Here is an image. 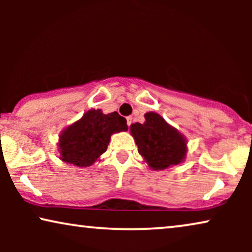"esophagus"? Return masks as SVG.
Listing matches in <instances>:
<instances>
[{"label":"esophagus","instance_id":"1","mask_svg":"<svg viewBox=\"0 0 252 252\" xmlns=\"http://www.w3.org/2000/svg\"><path fill=\"white\" fill-rule=\"evenodd\" d=\"M126 120H127V126L129 127L130 124H132V117H127Z\"/></svg>","mask_w":252,"mask_h":252}]
</instances>
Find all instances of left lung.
<instances>
[{"instance_id":"obj_1","label":"left lung","mask_w":252,"mask_h":252,"mask_svg":"<svg viewBox=\"0 0 252 252\" xmlns=\"http://www.w3.org/2000/svg\"><path fill=\"white\" fill-rule=\"evenodd\" d=\"M143 124L129 126L139 154L151 170L163 171L181 164L187 156V139L156 112L144 113Z\"/></svg>"}]
</instances>
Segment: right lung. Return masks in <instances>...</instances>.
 <instances>
[{"instance_id": "right-lung-1", "label": "right lung", "mask_w": 252, "mask_h": 252, "mask_svg": "<svg viewBox=\"0 0 252 252\" xmlns=\"http://www.w3.org/2000/svg\"><path fill=\"white\" fill-rule=\"evenodd\" d=\"M128 129L118 112L105 115L101 109H91L80 119L62 130L58 137L61 160L78 167L92 166L108 149L111 135Z\"/></svg>"}]
</instances>
